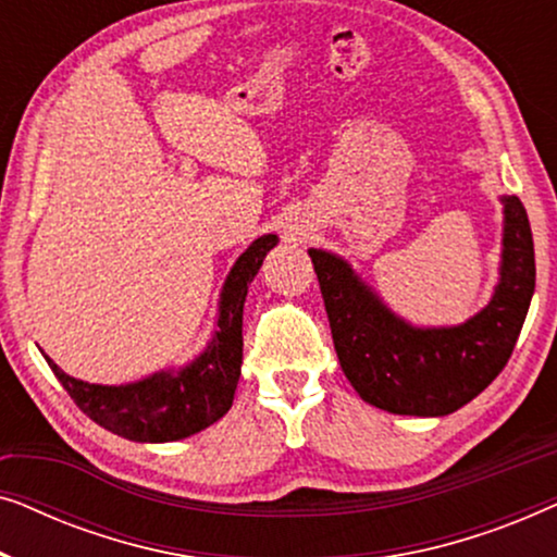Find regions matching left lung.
<instances>
[{"label": "left lung", "instance_id": "8db88e82", "mask_svg": "<svg viewBox=\"0 0 557 557\" xmlns=\"http://www.w3.org/2000/svg\"><path fill=\"white\" fill-rule=\"evenodd\" d=\"M499 200V281L486 307L454 326L406 322L345 258L309 248L339 364L364 403L441 418L474 400L505 368L535 294V246L520 197Z\"/></svg>", "mask_w": 557, "mask_h": 557}]
</instances>
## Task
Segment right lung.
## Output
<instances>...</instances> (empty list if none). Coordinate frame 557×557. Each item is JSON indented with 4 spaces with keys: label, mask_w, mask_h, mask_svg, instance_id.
<instances>
[{
    "label": "right lung",
    "mask_w": 557,
    "mask_h": 557,
    "mask_svg": "<svg viewBox=\"0 0 557 557\" xmlns=\"http://www.w3.org/2000/svg\"><path fill=\"white\" fill-rule=\"evenodd\" d=\"M273 246H278V235L265 233L238 256L220 292L210 342L182 368L151 372L124 385H96L71 377L50 357L45 360L75 406L106 431L139 444L195 436L233 406L243 364V304L250 281Z\"/></svg>",
    "instance_id": "right-lung-1"
}]
</instances>
